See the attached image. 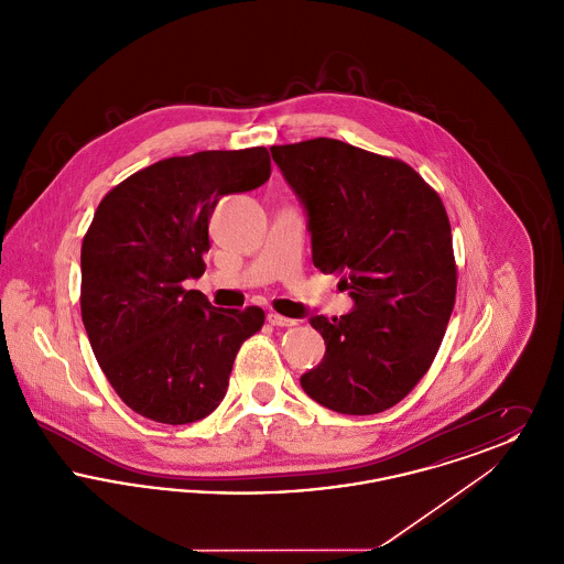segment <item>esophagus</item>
I'll return each mask as SVG.
<instances>
[{
    "label": "esophagus",
    "mask_w": 564,
    "mask_h": 564,
    "mask_svg": "<svg viewBox=\"0 0 564 564\" xmlns=\"http://www.w3.org/2000/svg\"><path fill=\"white\" fill-rule=\"evenodd\" d=\"M269 323L270 325H276V327H290V325H295L294 319L283 317V315H279V313H269Z\"/></svg>",
    "instance_id": "esophagus-1"
}]
</instances>
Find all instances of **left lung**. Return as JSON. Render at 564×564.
Wrapping results in <instances>:
<instances>
[{
    "label": "left lung",
    "instance_id": "8db88e82",
    "mask_svg": "<svg viewBox=\"0 0 564 564\" xmlns=\"http://www.w3.org/2000/svg\"><path fill=\"white\" fill-rule=\"evenodd\" d=\"M270 152L308 217L313 264L336 274L338 290L355 302L343 317H311L325 355L300 384L334 412H382L427 375L453 315L446 209L405 162L338 139Z\"/></svg>",
    "mask_w": 564,
    "mask_h": 564
}]
</instances>
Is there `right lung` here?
<instances>
[{"label":"right lung","mask_w":564,"mask_h":564,"mask_svg":"<svg viewBox=\"0 0 564 564\" xmlns=\"http://www.w3.org/2000/svg\"><path fill=\"white\" fill-rule=\"evenodd\" d=\"M269 177L267 148L207 150L145 166L99 203L82 242V322L109 384L137 414L186 425L224 400L264 311L215 308L184 281L205 272L217 200Z\"/></svg>","instance_id":"1"}]
</instances>
